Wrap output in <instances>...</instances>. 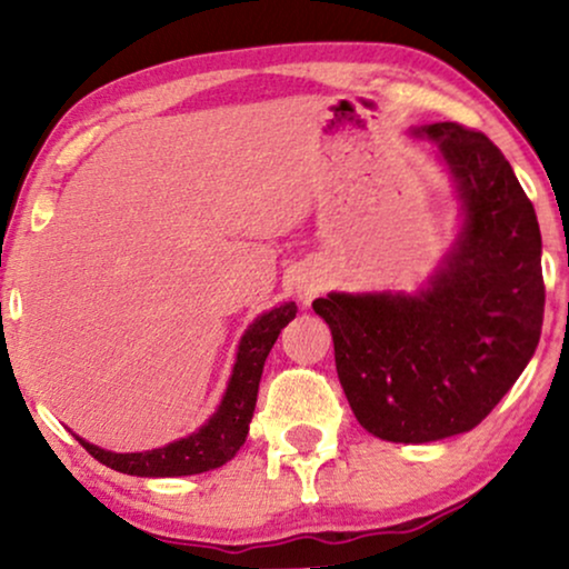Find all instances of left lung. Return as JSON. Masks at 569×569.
Wrapping results in <instances>:
<instances>
[{
  "mask_svg": "<svg viewBox=\"0 0 569 569\" xmlns=\"http://www.w3.org/2000/svg\"><path fill=\"white\" fill-rule=\"evenodd\" d=\"M415 134L440 147L463 201V230L419 295L331 292L337 372L357 422L380 440L469 432L510 391L543 323L541 230L505 154L456 121Z\"/></svg>",
  "mask_w": 569,
  "mask_h": 569,
  "instance_id": "obj_1",
  "label": "left lung"
}]
</instances>
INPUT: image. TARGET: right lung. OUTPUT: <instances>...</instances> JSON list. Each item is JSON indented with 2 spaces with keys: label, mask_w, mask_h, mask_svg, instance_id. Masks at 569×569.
<instances>
[{
  "label": "right lung",
  "mask_w": 569,
  "mask_h": 569,
  "mask_svg": "<svg viewBox=\"0 0 569 569\" xmlns=\"http://www.w3.org/2000/svg\"><path fill=\"white\" fill-rule=\"evenodd\" d=\"M295 313H298L295 302H284L248 326L240 339L238 360L220 409L189 438L170 442L166 448L144 450V453H111V450L90 446L82 438L77 440L108 469L131 473V477H189V473H201L228 463L246 442L269 349L274 347L279 331L292 321Z\"/></svg>",
  "instance_id": "obj_1"
}]
</instances>
